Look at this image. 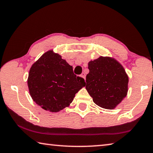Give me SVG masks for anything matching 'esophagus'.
<instances>
[{
	"label": "esophagus",
	"mask_w": 153,
	"mask_h": 153,
	"mask_svg": "<svg viewBox=\"0 0 153 153\" xmlns=\"http://www.w3.org/2000/svg\"><path fill=\"white\" fill-rule=\"evenodd\" d=\"M80 77H83L84 79H85V77H86V74H84V73L83 72L82 73V74L80 75Z\"/></svg>",
	"instance_id": "1"
}]
</instances>
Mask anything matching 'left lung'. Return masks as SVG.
<instances>
[{"label":"left lung","mask_w":153,"mask_h":153,"mask_svg":"<svg viewBox=\"0 0 153 153\" xmlns=\"http://www.w3.org/2000/svg\"><path fill=\"white\" fill-rule=\"evenodd\" d=\"M85 86L93 102L112 110L127 96L129 77L124 68L110 57L100 56L88 62Z\"/></svg>","instance_id":"8db88e82"}]
</instances>
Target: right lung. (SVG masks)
<instances>
[{
  "mask_svg": "<svg viewBox=\"0 0 153 153\" xmlns=\"http://www.w3.org/2000/svg\"><path fill=\"white\" fill-rule=\"evenodd\" d=\"M29 93L45 110L57 112L68 107L85 86L84 79L74 74L73 67L61 56L48 51L31 67L28 77Z\"/></svg>",
  "mask_w": 153,
  "mask_h": 153,
  "instance_id": "add662e5",
  "label": "right lung"
}]
</instances>
